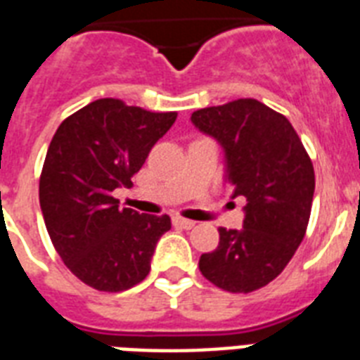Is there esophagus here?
Here are the masks:
<instances>
[{
	"label": "esophagus",
	"instance_id": "1",
	"mask_svg": "<svg viewBox=\"0 0 360 360\" xmlns=\"http://www.w3.org/2000/svg\"><path fill=\"white\" fill-rule=\"evenodd\" d=\"M174 224L175 226H181V229H185V230H191L194 229V221H191V219H185V217H179V215H175L174 217Z\"/></svg>",
	"mask_w": 360,
	"mask_h": 360
}]
</instances>
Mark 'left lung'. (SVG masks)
<instances>
[{
    "instance_id": "left-lung-1",
    "label": "left lung",
    "mask_w": 360,
    "mask_h": 360,
    "mask_svg": "<svg viewBox=\"0 0 360 360\" xmlns=\"http://www.w3.org/2000/svg\"><path fill=\"white\" fill-rule=\"evenodd\" d=\"M191 120L223 147L232 198L247 200L243 229L221 226L200 271L219 289L251 292L278 278L304 240L314 166L289 120L251 98L198 109Z\"/></svg>"
}]
</instances>
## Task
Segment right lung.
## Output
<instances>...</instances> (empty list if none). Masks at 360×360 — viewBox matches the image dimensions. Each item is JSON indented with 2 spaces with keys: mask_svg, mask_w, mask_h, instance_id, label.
Here are the masks:
<instances>
[{
  "mask_svg": "<svg viewBox=\"0 0 360 360\" xmlns=\"http://www.w3.org/2000/svg\"><path fill=\"white\" fill-rule=\"evenodd\" d=\"M177 113H150L115 98L96 100L62 122L46 150L39 204L60 259L92 289L120 292L150 271L168 215L119 207L115 188L131 186L153 145Z\"/></svg>",
  "mask_w": 360,
  "mask_h": 360,
  "instance_id": "1",
  "label": "right lung"
}]
</instances>
